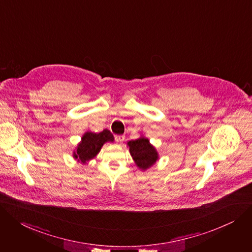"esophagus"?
<instances>
[{
    "label": "esophagus",
    "mask_w": 252,
    "mask_h": 252,
    "mask_svg": "<svg viewBox=\"0 0 252 252\" xmlns=\"http://www.w3.org/2000/svg\"><path fill=\"white\" fill-rule=\"evenodd\" d=\"M114 140L118 143H123L125 141V135L123 134H116L114 135Z\"/></svg>",
    "instance_id": "obj_1"
}]
</instances>
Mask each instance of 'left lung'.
I'll return each instance as SVG.
<instances>
[{
    "label": "left lung",
    "instance_id": "1",
    "mask_svg": "<svg viewBox=\"0 0 252 252\" xmlns=\"http://www.w3.org/2000/svg\"><path fill=\"white\" fill-rule=\"evenodd\" d=\"M127 146L129 147V153L136 166L142 170H147L152 167L158 159V153L156 149L146 138L129 141Z\"/></svg>",
    "mask_w": 252,
    "mask_h": 252
}]
</instances>
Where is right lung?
<instances>
[{
	"label": "right lung",
	"mask_w": 252,
	"mask_h": 252,
	"mask_svg": "<svg viewBox=\"0 0 252 252\" xmlns=\"http://www.w3.org/2000/svg\"><path fill=\"white\" fill-rule=\"evenodd\" d=\"M106 142H113V135L108 129H103L98 133L88 131L82 136L73 157L78 159V162L85 164L99 153Z\"/></svg>",
	"instance_id": "1"
}]
</instances>
